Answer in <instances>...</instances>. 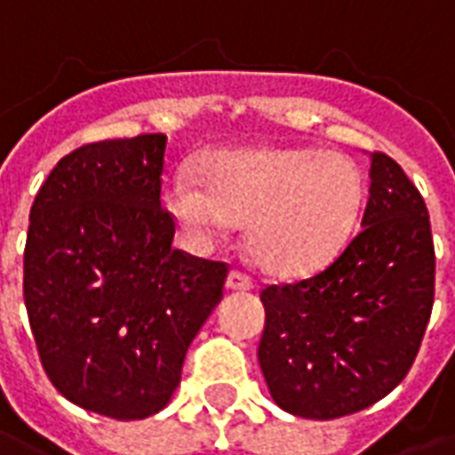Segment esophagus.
Segmentation results:
<instances>
[{
	"label": "esophagus",
	"mask_w": 455,
	"mask_h": 455,
	"mask_svg": "<svg viewBox=\"0 0 455 455\" xmlns=\"http://www.w3.org/2000/svg\"><path fill=\"white\" fill-rule=\"evenodd\" d=\"M227 289L228 291H251L252 279L248 274H243L241 269H231L227 276Z\"/></svg>",
	"instance_id": "obj_1"
}]
</instances>
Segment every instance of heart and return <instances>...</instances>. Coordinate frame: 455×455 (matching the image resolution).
<instances>
[{"instance_id":"1","label":"heart","mask_w":455,"mask_h":455,"mask_svg":"<svg viewBox=\"0 0 455 455\" xmlns=\"http://www.w3.org/2000/svg\"><path fill=\"white\" fill-rule=\"evenodd\" d=\"M200 172L183 164L169 176V214L197 243L221 241L248 220L252 258L274 274L331 258L363 204L360 172L339 152L227 148L204 155Z\"/></svg>"}]
</instances>
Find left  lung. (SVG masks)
Instances as JSON below:
<instances>
[{"instance_id": "obj_1", "label": "left lung", "mask_w": 455, "mask_h": 455, "mask_svg": "<svg viewBox=\"0 0 455 455\" xmlns=\"http://www.w3.org/2000/svg\"><path fill=\"white\" fill-rule=\"evenodd\" d=\"M363 228L322 272L267 286L258 360L274 403L307 420L358 412L396 389L435 303V243L420 190L370 155Z\"/></svg>"}]
</instances>
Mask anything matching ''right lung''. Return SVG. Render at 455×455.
<instances>
[{
	"mask_svg": "<svg viewBox=\"0 0 455 455\" xmlns=\"http://www.w3.org/2000/svg\"><path fill=\"white\" fill-rule=\"evenodd\" d=\"M164 152L162 133L83 145L30 207L23 300L40 363L61 396L114 420L169 403L228 274L172 248Z\"/></svg>",
	"mask_w": 455,
	"mask_h": 455,
	"instance_id": "1",
	"label": "right lung"
}]
</instances>
